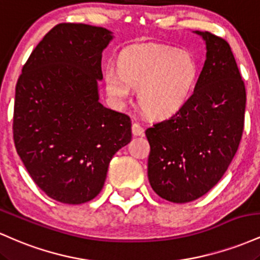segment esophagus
I'll return each mask as SVG.
<instances>
[{"instance_id": "1", "label": "esophagus", "mask_w": 260, "mask_h": 260, "mask_svg": "<svg viewBox=\"0 0 260 260\" xmlns=\"http://www.w3.org/2000/svg\"><path fill=\"white\" fill-rule=\"evenodd\" d=\"M132 133L133 136H143L144 134V128L140 126L139 123H137V122H134L132 124Z\"/></svg>"}]
</instances>
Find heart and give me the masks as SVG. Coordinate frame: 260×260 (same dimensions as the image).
Wrapping results in <instances>:
<instances>
[{
  "label": "heart",
  "instance_id": "heart-1",
  "mask_svg": "<svg viewBox=\"0 0 260 260\" xmlns=\"http://www.w3.org/2000/svg\"><path fill=\"white\" fill-rule=\"evenodd\" d=\"M198 76V63L189 52L151 44L124 51L120 66L109 64L104 73L115 103L123 104L140 89V105L157 118L170 117L186 105Z\"/></svg>",
  "mask_w": 260,
  "mask_h": 260
}]
</instances>
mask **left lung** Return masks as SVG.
<instances>
[{"mask_svg":"<svg viewBox=\"0 0 260 260\" xmlns=\"http://www.w3.org/2000/svg\"><path fill=\"white\" fill-rule=\"evenodd\" d=\"M207 59L194 92L180 111L145 131L148 178L154 192L188 203L209 192L234 159L244 126L246 88L228 41L196 31Z\"/></svg>","mask_w":260,"mask_h":260,"instance_id":"8db88e82","label":"left lung"}]
</instances>
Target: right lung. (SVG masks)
Instances as JSON below:
<instances>
[{
  "label": "right lung",
  "instance_id": "add662e5",
  "mask_svg": "<svg viewBox=\"0 0 260 260\" xmlns=\"http://www.w3.org/2000/svg\"><path fill=\"white\" fill-rule=\"evenodd\" d=\"M112 38L101 26L57 24L18 78L17 153L38 187L64 204L99 194L112 156L132 139L129 116L99 103L101 57Z\"/></svg>",
  "mask_w": 260,
  "mask_h": 260
}]
</instances>
